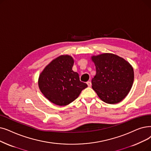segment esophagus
Returning <instances> with one entry per match:
<instances>
[{
    "mask_svg": "<svg viewBox=\"0 0 151 151\" xmlns=\"http://www.w3.org/2000/svg\"><path fill=\"white\" fill-rule=\"evenodd\" d=\"M87 84H88V86H89V87H91V82L89 81H88L87 82Z\"/></svg>",
    "mask_w": 151,
    "mask_h": 151,
    "instance_id": "34e87169",
    "label": "esophagus"
}]
</instances>
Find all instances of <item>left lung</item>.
Here are the masks:
<instances>
[{"label":"left lung","mask_w":151,"mask_h":151,"mask_svg":"<svg viewBox=\"0 0 151 151\" xmlns=\"http://www.w3.org/2000/svg\"><path fill=\"white\" fill-rule=\"evenodd\" d=\"M96 74L92 79V88L107 104L122 101L132 87L133 68L123 58L113 54H103L92 57Z\"/></svg>","instance_id":"8db88e82"}]
</instances>
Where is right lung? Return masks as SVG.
<instances>
[{"label":"right lung","mask_w":151,"mask_h":151,"mask_svg":"<svg viewBox=\"0 0 151 151\" xmlns=\"http://www.w3.org/2000/svg\"><path fill=\"white\" fill-rule=\"evenodd\" d=\"M74 60L70 55H61L52 60L39 78V88L44 96L58 106L74 101L88 87L80 81L79 75L72 70Z\"/></svg>","instance_id":"1"}]
</instances>
